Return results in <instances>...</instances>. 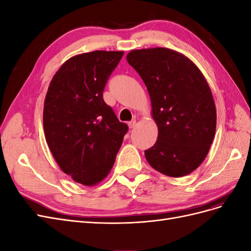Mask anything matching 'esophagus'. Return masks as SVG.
Segmentation results:
<instances>
[{"instance_id": "1", "label": "esophagus", "mask_w": 251, "mask_h": 251, "mask_svg": "<svg viewBox=\"0 0 251 251\" xmlns=\"http://www.w3.org/2000/svg\"><path fill=\"white\" fill-rule=\"evenodd\" d=\"M127 125H128V127H130V128H133V127H135V126H136V120H135V119L131 120L130 123H128Z\"/></svg>"}]
</instances>
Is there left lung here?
I'll list each match as a JSON object with an SVG mask.
<instances>
[{
    "label": "left lung",
    "instance_id": "1",
    "mask_svg": "<svg viewBox=\"0 0 251 251\" xmlns=\"http://www.w3.org/2000/svg\"><path fill=\"white\" fill-rule=\"evenodd\" d=\"M127 63L146 83L158 137L144 151L151 168L183 177L203 162L214 140L217 112L206 79L191 59L168 48L132 50Z\"/></svg>",
    "mask_w": 251,
    "mask_h": 251
}]
</instances>
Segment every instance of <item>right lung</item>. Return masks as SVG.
Here are the masks:
<instances>
[{"label":"right lung","mask_w":251,"mask_h":251,"mask_svg":"<svg viewBox=\"0 0 251 251\" xmlns=\"http://www.w3.org/2000/svg\"><path fill=\"white\" fill-rule=\"evenodd\" d=\"M123 51H93L68 59L45 98L46 141L62 171L83 185L110 173L128 126L120 123L102 93Z\"/></svg>","instance_id":"1"}]
</instances>
